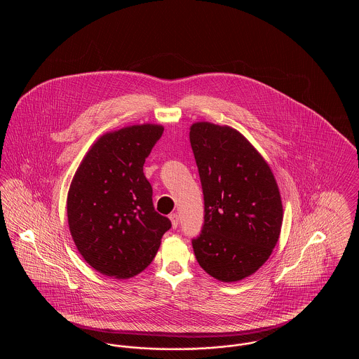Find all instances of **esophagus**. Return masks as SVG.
<instances>
[{"mask_svg": "<svg viewBox=\"0 0 359 359\" xmlns=\"http://www.w3.org/2000/svg\"><path fill=\"white\" fill-rule=\"evenodd\" d=\"M170 219H171L172 227L176 229L179 226V215L177 214H171Z\"/></svg>", "mask_w": 359, "mask_h": 359, "instance_id": "esophagus-1", "label": "esophagus"}]
</instances>
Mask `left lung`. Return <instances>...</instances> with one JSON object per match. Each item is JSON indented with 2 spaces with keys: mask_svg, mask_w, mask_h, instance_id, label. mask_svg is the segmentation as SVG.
I'll use <instances>...</instances> for the list:
<instances>
[{
  "mask_svg": "<svg viewBox=\"0 0 359 359\" xmlns=\"http://www.w3.org/2000/svg\"><path fill=\"white\" fill-rule=\"evenodd\" d=\"M189 141L205 196V224L194 253L211 277L234 283L257 272L280 237L283 203L273 172L230 126L195 122Z\"/></svg>",
  "mask_w": 359,
  "mask_h": 359,
  "instance_id": "1",
  "label": "left lung"
}]
</instances>
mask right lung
Segmentation results:
<instances>
[{"instance_id": "add662e5", "label": "right lung", "mask_w": 359, "mask_h": 359, "mask_svg": "<svg viewBox=\"0 0 359 359\" xmlns=\"http://www.w3.org/2000/svg\"><path fill=\"white\" fill-rule=\"evenodd\" d=\"M164 128L126 126L100 137L75 172L67 195L69 233L100 273L130 278L160 248L171 221L154 211L144 163Z\"/></svg>"}]
</instances>
